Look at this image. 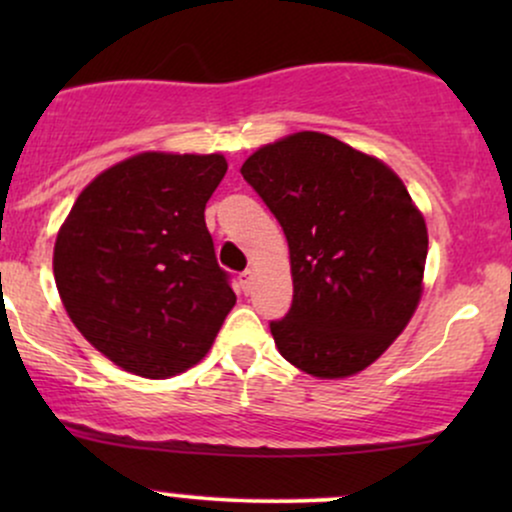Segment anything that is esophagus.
Here are the masks:
<instances>
[{"label": "esophagus", "instance_id": "34e87169", "mask_svg": "<svg viewBox=\"0 0 512 512\" xmlns=\"http://www.w3.org/2000/svg\"><path fill=\"white\" fill-rule=\"evenodd\" d=\"M238 281H240V289H243L245 293L252 291V272H250V269H245V272H240Z\"/></svg>", "mask_w": 512, "mask_h": 512}]
</instances>
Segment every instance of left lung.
Instances as JSON below:
<instances>
[{"label":"left lung","instance_id":"1","mask_svg":"<svg viewBox=\"0 0 512 512\" xmlns=\"http://www.w3.org/2000/svg\"><path fill=\"white\" fill-rule=\"evenodd\" d=\"M240 173L289 240L293 301L269 322L279 354L315 378L368 368L421 298L428 233L404 182L320 132L262 146Z\"/></svg>","mask_w":512,"mask_h":512}]
</instances>
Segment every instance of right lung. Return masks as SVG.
Returning a JSON list of instances; mask_svg holds the SVG:
<instances>
[{
	"label": "right lung",
	"mask_w": 512,
	"mask_h": 512,
	"mask_svg": "<svg viewBox=\"0 0 512 512\" xmlns=\"http://www.w3.org/2000/svg\"><path fill=\"white\" fill-rule=\"evenodd\" d=\"M226 170L221 154L132 156L81 192L57 233L64 308L129 373L161 380L195 366L236 305L204 221Z\"/></svg>",
	"instance_id": "obj_1"
}]
</instances>
